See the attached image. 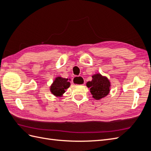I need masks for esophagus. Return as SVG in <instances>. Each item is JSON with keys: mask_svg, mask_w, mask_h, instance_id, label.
I'll use <instances>...</instances> for the list:
<instances>
[{"mask_svg": "<svg viewBox=\"0 0 151 151\" xmlns=\"http://www.w3.org/2000/svg\"><path fill=\"white\" fill-rule=\"evenodd\" d=\"M72 83L76 85H83L84 84V81H83V79L81 77H75L74 79H72Z\"/></svg>", "mask_w": 151, "mask_h": 151, "instance_id": "esophagus-1", "label": "esophagus"}]
</instances>
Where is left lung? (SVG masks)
I'll list each match as a JSON object with an SVG mask.
<instances>
[{
  "label": "left lung",
  "instance_id": "1",
  "mask_svg": "<svg viewBox=\"0 0 151 151\" xmlns=\"http://www.w3.org/2000/svg\"><path fill=\"white\" fill-rule=\"evenodd\" d=\"M91 81L87 83L86 86L90 88V92L95 99H100L107 96L109 92L110 83L106 77L98 74L93 76Z\"/></svg>",
  "mask_w": 151,
  "mask_h": 151
}]
</instances>
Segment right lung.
<instances>
[{
	"label": "right lung",
	"instance_id": "obj_1",
	"mask_svg": "<svg viewBox=\"0 0 151 151\" xmlns=\"http://www.w3.org/2000/svg\"><path fill=\"white\" fill-rule=\"evenodd\" d=\"M70 85V83L68 79L58 77L50 87V91L53 95L56 96H60L65 92V89L69 88Z\"/></svg>",
	"mask_w": 151,
	"mask_h": 151
}]
</instances>
